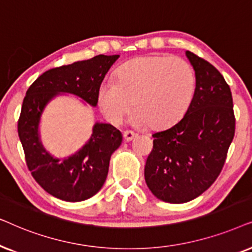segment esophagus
I'll return each instance as SVG.
<instances>
[{
    "instance_id": "34e87169",
    "label": "esophagus",
    "mask_w": 252,
    "mask_h": 252,
    "mask_svg": "<svg viewBox=\"0 0 252 252\" xmlns=\"http://www.w3.org/2000/svg\"><path fill=\"white\" fill-rule=\"evenodd\" d=\"M123 137H124V140H126V142H130V140H132L133 138H135L136 133L130 131V130H126V131L123 132Z\"/></svg>"
}]
</instances>
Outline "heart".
I'll return each instance as SVG.
<instances>
[{"label": "heart", "mask_w": 252, "mask_h": 252, "mask_svg": "<svg viewBox=\"0 0 252 252\" xmlns=\"http://www.w3.org/2000/svg\"><path fill=\"white\" fill-rule=\"evenodd\" d=\"M194 87L196 77L187 61L172 55L143 56L121 65L116 83L103 80L100 84L98 105L107 120L117 126L133 102L137 110L132 124L163 129L186 115Z\"/></svg>", "instance_id": "b5f03b06"}]
</instances>
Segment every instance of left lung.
Returning <instances> with one entry per match:
<instances>
[{"label":"left lung","mask_w":252,"mask_h":252,"mask_svg":"<svg viewBox=\"0 0 252 252\" xmlns=\"http://www.w3.org/2000/svg\"><path fill=\"white\" fill-rule=\"evenodd\" d=\"M194 70L196 89L191 105L169 129L153 133L145 181L158 199L181 204L200 196L222 169L235 133L229 85L205 60L187 50Z\"/></svg>","instance_id":"1"}]
</instances>
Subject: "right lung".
Listing matches in <instances>:
<instances>
[{"label": "right lung", "mask_w": 252, "mask_h": 252, "mask_svg": "<svg viewBox=\"0 0 252 252\" xmlns=\"http://www.w3.org/2000/svg\"><path fill=\"white\" fill-rule=\"evenodd\" d=\"M120 55H98L43 72L29 87L18 120V136L26 165L43 190L65 202H82L101 189L122 133L108 123L95 122L90 139L72 156L53 157L43 147L39 124L46 106L60 94L78 96L95 107L98 89Z\"/></svg>", "instance_id": "add662e5"}]
</instances>
